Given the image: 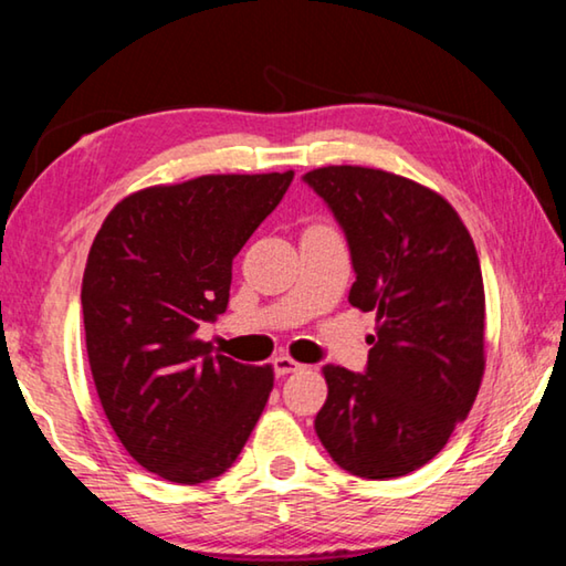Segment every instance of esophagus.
<instances>
[{
  "label": "esophagus",
  "mask_w": 566,
  "mask_h": 566,
  "mask_svg": "<svg viewBox=\"0 0 566 566\" xmlns=\"http://www.w3.org/2000/svg\"><path fill=\"white\" fill-rule=\"evenodd\" d=\"M274 370H276V375H290V373L304 370V365L294 360V357H290V355H280V357H274Z\"/></svg>",
  "instance_id": "esophagus-1"
}]
</instances>
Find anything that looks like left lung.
Returning <instances> with one entry per match:
<instances>
[{"mask_svg":"<svg viewBox=\"0 0 566 566\" xmlns=\"http://www.w3.org/2000/svg\"><path fill=\"white\" fill-rule=\"evenodd\" d=\"M343 223L357 280L349 304L375 312L365 375L325 365L315 430L339 469L398 479L441 453L479 396L486 294L473 239L441 193L365 166L304 174Z\"/></svg>","mask_w":566,"mask_h":566,"instance_id":"left-lung-1","label":"left lung"}]
</instances>
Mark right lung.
Instances as JSON below:
<instances>
[{
  "mask_svg": "<svg viewBox=\"0 0 566 566\" xmlns=\"http://www.w3.org/2000/svg\"><path fill=\"white\" fill-rule=\"evenodd\" d=\"M294 170L211 174L125 196L83 274L87 360L105 418L143 469L203 483L237 461L274 388L272 365L196 337L229 304L231 262Z\"/></svg>",
  "mask_w": 566,
  "mask_h": 566,
  "instance_id": "add662e5",
  "label": "right lung"
}]
</instances>
